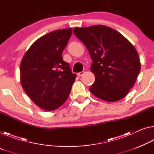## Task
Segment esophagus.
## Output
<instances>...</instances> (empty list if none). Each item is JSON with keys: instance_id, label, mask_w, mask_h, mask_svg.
Here are the masks:
<instances>
[{"instance_id": "esophagus-1", "label": "esophagus", "mask_w": 154, "mask_h": 154, "mask_svg": "<svg viewBox=\"0 0 154 154\" xmlns=\"http://www.w3.org/2000/svg\"><path fill=\"white\" fill-rule=\"evenodd\" d=\"M84 73H85V72H83V71H82V72H79V73H78V74H77L78 76H79V77L82 76V75L84 74Z\"/></svg>"}]
</instances>
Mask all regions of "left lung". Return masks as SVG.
<instances>
[{
  "mask_svg": "<svg viewBox=\"0 0 154 154\" xmlns=\"http://www.w3.org/2000/svg\"><path fill=\"white\" fill-rule=\"evenodd\" d=\"M74 33L86 46L93 61L91 71L96 79L90 91L107 102L124 98L140 71L136 49L126 38L107 26L75 27Z\"/></svg>",
  "mask_w": 154,
  "mask_h": 154,
  "instance_id": "obj_1",
  "label": "left lung"
}]
</instances>
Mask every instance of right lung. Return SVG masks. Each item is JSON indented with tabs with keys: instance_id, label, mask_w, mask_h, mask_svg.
<instances>
[{
	"instance_id": "right-lung-1",
	"label": "right lung",
	"mask_w": 154,
	"mask_h": 154,
	"mask_svg": "<svg viewBox=\"0 0 154 154\" xmlns=\"http://www.w3.org/2000/svg\"><path fill=\"white\" fill-rule=\"evenodd\" d=\"M72 29L56 30L36 40L26 51L20 67L23 88L42 109L60 107L69 96L76 77L62 53Z\"/></svg>"
}]
</instances>
